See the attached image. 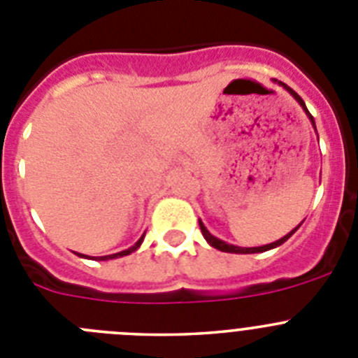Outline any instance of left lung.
Returning a JSON list of instances; mask_svg holds the SVG:
<instances>
[{
    "label": "left lung",
    "instance_id": "left-lung-1",
    "mask_svg": "<svg viewBox=\"0 0 358 358\" xmlns=\"http://www.w3.org/2000/svg\"><path fill=\"white\" fill-rule=\"evenodd\" d=\"M276 82H278V80H276ZM278 84H280V85H283V87H285V90L289 91V93L292 94L294 98H296V100H297V103H299V106L303 107V110H305V113H306V116H308V120H310V122H312V125H314V129H315L314 116H312V115H310V113H308V109H306L305 102H303V98L299 96V94H297L296 91H294V90H290L289 85H287V84H283V82H278ZM199 226H201L202 236H204V238H206V242L210 243L211 248L218 249V251H224V252H235V255H252V252H264V251H268V249H274V248H278V245H281V243H283V242H287V240H289L290 236H292L294 233H296V229H297V227H299V226H301V224H299V226H297L296 229H292V231H290L289 235H285V236H283V238L276 240V242H273V243H267V245H260V248H238V245H231V243L224 242V240H220V238H217V236H213V235H211L210 231L206 229V226H204V224H202L201 220H199Z\"/></svg>",
    "mask_w": 358,
    "mask_h": 358
}]
</instances>
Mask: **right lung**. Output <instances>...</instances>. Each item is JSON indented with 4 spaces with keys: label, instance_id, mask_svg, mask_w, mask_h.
Instances as JSON below:
<instances>
[{
    "label": "right lung",
    "instance_id": "1",
    "mask_svg": "<svg viewBox=\"0 0 358 358\" xmlns=\"http://www.w3.org/2000/svg\"><path fill=\"white\" fill-rule=\"evenodd\" d=\"M143 236H145V235H143ZM143 236H141V238L138 240V242H136L134 245H132V248L125 249V251H122V252H116V255H109V256H100V258H98V260H113V258H120V256H127V255H131V252H134L136 249L140 248V245H141V242H143ZM78 256H84V258H90V256H85V255H78Z\"/></svg>",
    "mask_w": 358,
    "mask_h": 358
}]
</instances>
